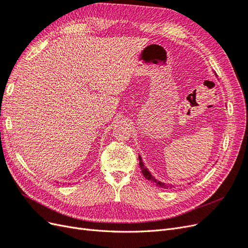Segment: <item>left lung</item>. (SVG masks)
<instances>
[{"label": "left lung", "instance_id": "obj_1", "mask_svg": "<svg viewBox=\"0 0 248 248\" xmlns=\"http://www.w3.org/2000/svg\"><path fill=\"white\" fill-rule=\"evenodd\" d=\"M139 159H140V167L142 175H144V177H145L147 180H149V181H151V182H154L157 186L161 187V188H171V186H174V185H167V184H164V183H162V182H160V181H157V180L151 175V172H150V171L148 170V169L145 167L144 162H142V160H141L140 155H139Z\"/></svg>", "mask_w": 248, "mask_h": 248}]
</instances>
